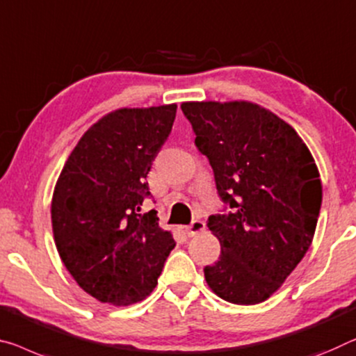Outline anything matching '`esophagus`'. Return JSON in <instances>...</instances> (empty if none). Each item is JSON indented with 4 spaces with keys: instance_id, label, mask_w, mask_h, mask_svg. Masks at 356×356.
I'll return each mask as SVG.
<instances>
[{
    "instance_id": "esophagus-1",
    "label": "esophagus",
    "mask_w": 356,
    "mask_h": 356,
    "mask_svg": "<svg viewBox=\"0 0 356 356\" xmlns=\"http://www.w3.org/2000/svg\"><path fill=\"white\" fill-rule=\"evenodd\" d=\"M204 231H205V222L200 220H194L189 224V226L184 227V232L188 234V237H194V235L204 232Z\"/></svg>"
}]
</instances>
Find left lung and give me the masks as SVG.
I'll return each instance as SVG.
<instances>
[{
	"instance_id": "8db88e82",
	"label": "left lung",
	"mask_w": 356,
	"mask_h": 356,
	"mask_svg": "<svg viewBox=\"0 0 356 356\" xmlns=\"http://www.w3.org/2000/svg\"><path fill=\"white\" fill-rule=\"evenodd\" d=\"M195 146L232 209L211 215L221 254L204 269L211 291L232 304L270 298L314 238L321 181L309 147L291 125L250 102H184Z\"/></svg>"
}]
</instances>
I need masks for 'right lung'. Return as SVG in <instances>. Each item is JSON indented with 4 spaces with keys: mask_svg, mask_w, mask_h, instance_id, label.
I'll list each match as a JSON object with an SVG mask.
<instances>
[{
    "mask_svg": "<svg viewBox=\"0 0 356 356\" xmlns=\"http://www.w3.org/2000/svg\"><path fill=\"white\" fill-rule=\"evenodd\" d=\"M177 105L121 108L81 136L57 179L51 215L56 247L71 277L100 302L149 296L175 248L154 211L146 177L172 132Z\"/></svg>",
    "mask_w": 356,
    "mask_h": 356,
    "instance_id": "1",
    "label": "right lung"
}]
</instances>
